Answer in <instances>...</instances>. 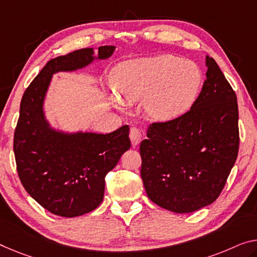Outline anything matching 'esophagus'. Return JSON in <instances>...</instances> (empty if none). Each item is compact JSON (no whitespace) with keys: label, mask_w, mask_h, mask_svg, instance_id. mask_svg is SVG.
I'll return each mask as SVG.
<instances>
[{"label":"esophagus","mask_w":257,"mask_h":257,"mask_svg":"<svg viewBox=\"0 0 257 257\" xmlns=\"http://www.w3.org/2000/svg\"><path fill=\"white\" fill-rule=\"evenodd\" d=\"M141 138H142L141 130L139 127H137V126H132L131 130H130V139L132 141V145L133 146L139 145L141 141Z\"/></svg>","instance_id":"34e87169"}]
</instances>
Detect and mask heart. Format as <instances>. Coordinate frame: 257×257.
Here are the masks:
<instances>
[{
  "label": "heart",
  "instance_id": "heart-1",
  "mask_svg": "<svg viewBox=\"0 0 257 257\" xmlns=\"http://www.w3.org/2000/svg\"><path fill=\"white\" fill-rule=\"evenodd\" d=\"M112 82L121 100L138 102L146 97L149 116L171 120L187 111L195 101L202 73L194 62L163 55L118 65L112 72Z\"/></svg>",
  "mask_w": 257,
  "mask_h": 257
}]
</instances>
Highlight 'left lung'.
Returning a JSON list of instances; mask_svg holds the SVG:
<instances>
[{"instance_id":"obj_1","label":"left lung","mask_w":257,"mask_h":257,"mask_svg":"<svg viewBox=\"0 0 257 257\" xmlns=\"http://www.w3.org/2000/svg\"><path fill=\"white\" fill-rule=\"evenodd\" d=\"M191 109L149 124L140 144L141 178L154 203L187 214L219 196L239 152L238 102L214 58Z\"/></svg>"}]
</instances>
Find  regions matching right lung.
<instances>
[{
    "mask_svg": "<svg viewBox=\"0 0 257 257\" xmlns=\"http://www.w3.org/2000/svg\"><path fill=\"white\" fill-rule=\"evenodd\" d=\"M113 50V46L100 47L98 58L110 57ZM92 53L79 49L47 63L24 93L15 128V159L24 188L61 217L81 216L100 206L106 173L131 147L128 125L108 134L66 136L51 131L43 117V97L53 73L89 64Z\"/></svg>",
    "mask_w": 257,
    "mask_h": 257,
    "instance_id": "obj_1",
    "label": "right lung"
}]
</instances>
